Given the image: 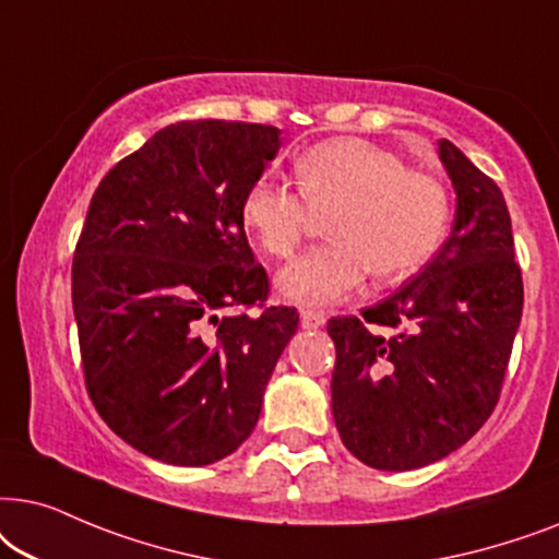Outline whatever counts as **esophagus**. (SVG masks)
Segmentation results:
<instances>
[{"mask_svg": "<svg viewBox=\"0 0 559 559\" xmlns=\"http://www.w3.org/2000/svg\"><path fill=\"white\" fill-rule=\"evenodd\" d=\"M326 322L322 311H311V309H304L301 311V326L304 330H319Z\"/></svg>", "mask_w": 559, "mask_h": 559, "instance_id": "obj_1", "label": "esophagus"}]
</instances>
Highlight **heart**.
<instances>
[{
    "label": "heart",
    "instance_id": "b5f03b06",
    "mask_svg": "<svg viewBox=\"0 0 559 559\" xmlns=\"http://www.w3.org/2000/svg\"><path fill=\"white\" fill-rule=\"evenodd\" d=\"M299 191L271 174L258 176L240 202V225L267 255L288 258L311 210H334L332 242L304 252L275 278L299 307H332L362 286L399 281L440 250L450 227L448 189L424 170L404 168L396 153L362 138H332L296 160Z\"/></svg>",
    "mask_w": 559,
    "mask_h": 559
}]
</instances>
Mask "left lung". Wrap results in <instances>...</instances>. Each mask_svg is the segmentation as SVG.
<instances>
[{
    "label": "left lung",
    "instance_id": "left-lung-1",
    "mask_svg": "<svg viewBox=\"0 0 559 559\" xmlns=\"http://www.w3.org/2000/svg\"><path fill=\"white\" fill-rule=\"evenodd\" d=\"M457 193L440 252L404 288L357 317H334L332 416L340 440L376 471H414L471 440L498 404L522 322V267L493 178L440 140ZM368 323L385 325L376 335Z\"/></svg>",
    "mask_w": 559,
    "mask_h": 559
}]
</instances>
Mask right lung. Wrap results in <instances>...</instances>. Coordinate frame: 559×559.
I'll return each mask as SVG.
<instances>
[{
    "label": "right lung",
    "instance_id": "1",
    "mask_svg": "<svg viewBox=\"0 0 559 559\" xmlns=\"http://www.w3.org/2000/svg\"><path fill=\"white\" fill-rule=\"evenodd\" d=\"M278 147L271 124H168L88 204L71 271L86 391L117 437L160 463L233 455L299 330L292 307L242 311L263 307L267 275L240 202Z\"/></svg>",
    "mask_w": 559,
    "mask_h": 559
}]
</instances>
